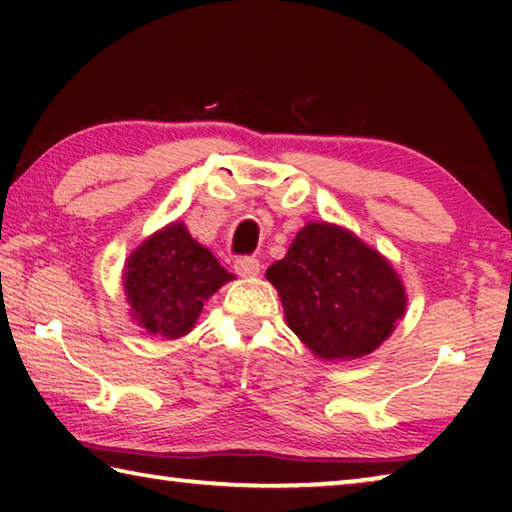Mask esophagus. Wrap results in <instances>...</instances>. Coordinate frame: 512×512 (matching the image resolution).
Returning a JSON list of instances; mask_svg holds the SVG:
<instances>
[{"label": "esophagus", "mask_w": 512, "mask_h": 512, "mask_svg": "<svg viewBox=\"0 0 512 512\" xmlns=\"http://www.w3.org/2000/svg\"><path fill=\"white\" fill-rule=\"evenodd\" d=\"M259 268H262V264H259V259L255 257H239L235 262V271L239 277H255L259 273Z\"/></svg>", "instance_id": "1"}]
</instances>
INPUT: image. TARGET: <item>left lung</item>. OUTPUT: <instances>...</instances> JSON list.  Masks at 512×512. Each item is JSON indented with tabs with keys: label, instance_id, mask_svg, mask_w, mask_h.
I'll return each mask as SVG.
<instances>
[{
	"label": "left lung",
	"instance_id": "obj_1",
	"mask_svg": "<svg viewBox=\"0 0 512 512\" xmlns=\"http://www.w3.org/2000/svg\"><path fill=\"white\" fill-rule=\"evenodd\" d=\"M284 318L318 359H359L393 334L406 311L400 275L350 230L307 223L268 266Z\"/></svg>",
	"mask_w": 512,
	"mask_h": 512
}]
</instances>
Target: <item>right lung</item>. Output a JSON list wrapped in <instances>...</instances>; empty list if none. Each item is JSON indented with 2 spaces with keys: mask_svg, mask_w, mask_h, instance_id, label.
I'll list each match as a JSON object with an SVG mask.
<instances>
[{
  "mask_svg": "<svg viewBox=\"0 0 512 512\" xmlns=\"http://www.w3.org/2000/svg\"><path fill=\"white\" fill-rule=\"evenodd\" d=\"M232 277L176 221L151 235L126 259L124 291L137 325L153 336L180 339L192 332L203 302Z\"/></svg>",
  "mask_w": 512,
  "mask_h": 512,
  "instance_id": "right-lung-1",
  "label": "right lung"
}]
</instances>
